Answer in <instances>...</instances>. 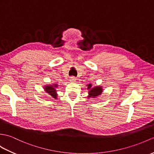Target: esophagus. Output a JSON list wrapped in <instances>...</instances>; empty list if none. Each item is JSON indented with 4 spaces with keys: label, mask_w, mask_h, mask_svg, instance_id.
Returning a JSON list of instances; mask_svg holds the SVG:
<instances>
[{
    "label": "esophagus",
    "mask_w": 154,
    "mask_h": 154,
    "mask_svg": "<svg viewBox=\"0 0 154 154\" xmlns=\"http://www.w3.org/2000/svg\"><path fill=\"white\" fill-rule=\"evenodd\" d=\"M69 81L71 83H74V82L76 81V78L75 77H71L69 79Z\"/></svg>",
    "instance_id": "obj_1"
}]
</instances>
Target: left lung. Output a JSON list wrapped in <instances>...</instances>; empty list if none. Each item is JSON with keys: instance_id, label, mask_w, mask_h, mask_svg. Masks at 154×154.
<instances>
[{"instance_id": "1", "label": "left lung", "mask_w": 154, "mask_h": 154, "mask_svg": "<svg viewBox=\"0 0 154 154\" xmlns=\"http://www.w3.org/2000/svg\"><path fill=\"white\" fill-rule=\"evenodd\" d=\"M87 89L88 90V98H95L100 96L103 92V88L101 86H96L92 87L91 83L87 85Z\"/></svg>"}]
</instances>
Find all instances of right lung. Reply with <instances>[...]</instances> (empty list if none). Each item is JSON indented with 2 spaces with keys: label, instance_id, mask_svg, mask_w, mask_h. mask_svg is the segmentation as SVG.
<instances>
[{
  "label": "right lung",
  "instance_id": "add662e5",
  "mask_svg": "<svg viewBox=\"0 0 154 154\" xmlns=\"http://www.w3.org/2000/svg\"><path fill=\"white\" fill-rule=\"evenodd\" d=\"M58 87V84H52V85H46L44 87V90L46 93H48L50 96H52L53 98L57 99V96H58V94H57V90L56 88Z\"/></svg>",
  "mask_w": 154,
  "mask_h": 154
}]
</instances>
